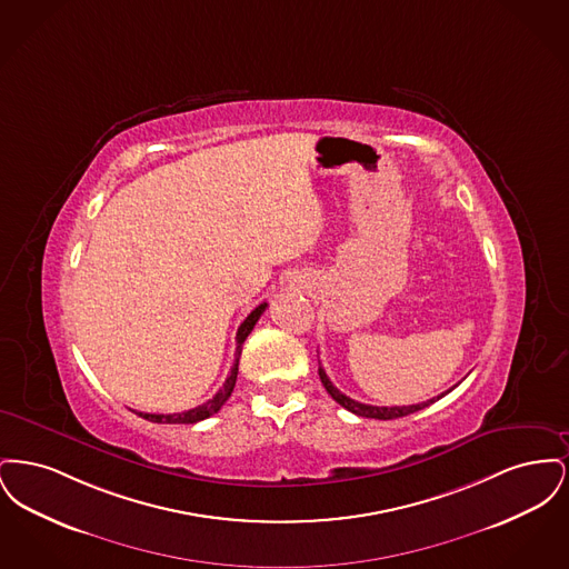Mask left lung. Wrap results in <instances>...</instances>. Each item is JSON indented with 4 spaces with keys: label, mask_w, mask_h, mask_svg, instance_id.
Listing matches in <instances>:
<instances>
[{
    "label": "left lung",
    "mask_w": 569,
    "mask_h": 569,
    "mask_svg": "<svg viewBox=\"0 0 569 569\" xmlns=\"http://www.w3.org/2000/svg\"><path fill=\"white\" fill-rule=\"evenodd\" d=\"M318 373H320V379H322V383H325L326 392L339 403L341 407H346L348 411H352L356 416H362V418H376V420H395V418H403V416H409V413H416V411H420V409H425V407L431 406L435 401H439L441 397H446L450 390H446V392H441V395H437L433 399H429V401H422V403H416V406H401V407H378V406H367V403H358V401H353L350 397H346L339 388H335V383L328 379L326 376L325 369L320 367L318 369Z\"/></svg>",
    "instance_id": "left-lung-1"
}]
</instances>
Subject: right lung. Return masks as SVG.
Returning <instances> with one entry per match:
<instances>
[{"label":"right lung","instance_id":"right-lung-1","mask_svg":"<svg viewBox=\"0 0 569 569\" xmlns=\"http://www.w3.org/2000/svg\"><path fill=\"white\" fill-rule=\"evenodd\" d=\"M267 309V302L258 305L247 318H244L243 325L239 326V332H237V358H234V365L230 369V376L223 381V386L217 390L216 397L209 399L207 403L202 406L193 407L188 411H179V413H142V411H136L140 418L149 420V422H160V425H193V422H200L209 416L217 413L221 406L230 399L232 390H234V383H237V373H239V358H241V350H243L244 339L249 337V332L253 330L256 322L260 320V316L264 313Z\"/></svg>","mask_w":569,"mask_h":569}]
</instances>
